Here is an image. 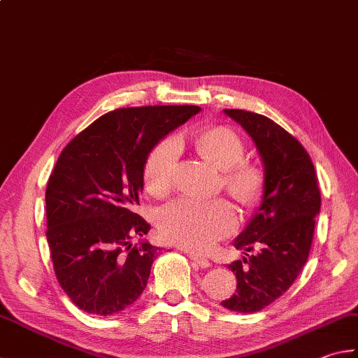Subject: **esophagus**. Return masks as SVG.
<instances>
[{
  "label": "esophagus",
  "instance_id": "obj_1",
  "mask_svg": "<svg viewBox=\"0 0 358 358\" xmlns=\"http://www.w3.org/2000/svg\"><path fill=\"white\" fill-rule=\"evenodd\" d=\"M187 255H188V257H190L194 263H196V265H199L201 268H210V265H212V263L208 262L206 257H202V255H198V254H194V252H187Z\"/></svg>",
  "mask_w": 358,
  "mask_h": 358
}]
</instances>
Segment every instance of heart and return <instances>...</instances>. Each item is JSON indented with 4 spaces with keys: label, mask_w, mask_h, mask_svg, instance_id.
Here are the masks:
<instances>
[{
    "label": "heart",
    "mask_w": 358,
    "mask_h": 358,
    "mask_svg": "<svg viewBox=\"0 0 358 358\" xmlns=\"http://www.w3.org/2000/svg\"><path fill=\"white\" fill-rule=\"evenodd\" d=\"M179 145H190L202 157L222 170L226 190L241 206L254 207L265 188L260 168L243 160L245 143L227 127L185 131L176 138L168 137L152 148L145 162V185L154 194H166L176 182ZM159 231L166 240L190 249H207L226 237L238 224V212L227 199L202 201L180 198L162 207Z\"/></svg>",
    "instance_id": "1"
}]
</instances>
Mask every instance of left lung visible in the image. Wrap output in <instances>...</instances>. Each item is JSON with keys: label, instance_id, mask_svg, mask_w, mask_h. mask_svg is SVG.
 Returning a JSON list of instances; mask_svg holds the SVG:
<instances>
[{"label": "left lung", "instance_id": "8db88e82", "mask_svg": "<svg viewBox=\"0 0 358 358\" xmlns=\"http://www.w3.org/2000/svg\"><path fill=\"white\" fill-rule=\"evenodd\" d=\"M224 113L257 146L265 188L254 217L234 241L246 257L229 265L237 278V292L221 306L254 313L280 298L304 268L321 194L312 159L292 134L259 113L240 109H224ZM252 250L258 252L249 255Z\"/></svg>", "mask_w": 358, "mask_h": 358}]
</instances>
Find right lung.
Instances as JSON below:
<instances>
[{
    "instance_id": "1",
    "label": "right lung",
    "mask_w": 358,
    "mask_h": 358,
    "mask_svg": "<svg viewBox=\"0 0 358 358\" xmlns=\"http://www.w3.org/2000/svg\"><path fill=\"white\" fill-rule=\"evenodd\" d=\"M201 110L145 106L112 110L64 148L46 187V240L64 292L80 310L115 315L138 299L160 248L136 213L145 162L159 141Z\"/></svg>"
}]
</instances>
